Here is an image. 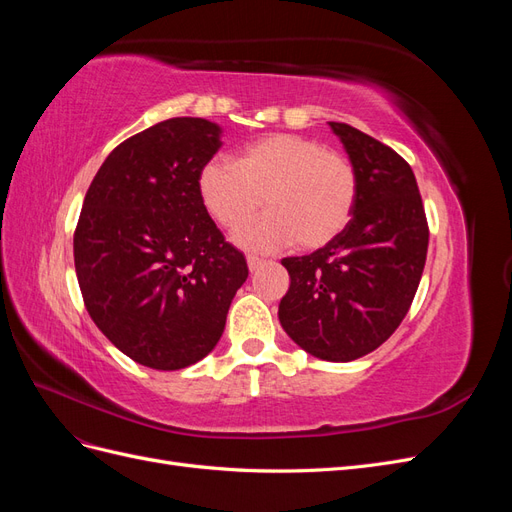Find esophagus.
Instances as JSON below:
<instances>
[{
    "mask_svg": "<svg viewBox=\"0 0 512 512\" xmlns=\"http://www.w3.org/2000/svg\"><path fill=\"white\" fill-rule=\"evenodd\" d=\"M267 260H262L258 256H247V267H250V271H258L262 265H265Z\"/></svg>",
    "mask_w": 512,
    "mask_h": 512,
    "instance_id": "obj_1",
    "label": "esophagus"
}]
</instances>
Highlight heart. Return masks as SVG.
<instances>
[{
  "instance_id": "b5f03b06",
  "label": "heart",
  "mask_w": 512,
  "mask_h": 512,
  "mask_svg": "<svg viewBox=\"0 0 512 512\" xmlns=\"http://www.w3.org/2000/svg\"><path fill=\"white\" fill-rule=\"evenodd\" d=\"M198 194L213 222L226 230L242 226L266 200V218L235 235L245 250L275 252L292 241L301 250H318L348 226L359 177L346 156L316 138L269 134L243 147L235 164L207 162Z\"/></svg>"
}]
</instances>
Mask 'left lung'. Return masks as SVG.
Wrapping results in <instances>:
<instances>
[{"instance_id":"8db88e82","label":"left lung","mask_w":512,"mask_h":512,"mask_svg":"<svg viewBox=\"0 0 512 512\" xmlns=\"http://www.w3.org/2000/svg\"><path fill=\"white\" fill-rule=\"evenodd\" d=\"M329 126L356 170L359 196L331 243L282 260L290 288L277 316L305 352L348 363L382 346L406 318L425 269L429 226L410 164L348 123Z\"/></svg>"}]
</instances>
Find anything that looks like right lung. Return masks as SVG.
<instances>
[{
	"mask_svg": "<svg viewBox=\"0 0 512 512\" xmlns=\"http://www.w3.org/2000/svg\"><path fill=\"white\" fill-rule=\"evenodd\" d=\"M222 128L173 117L117 145L91 181L74 267L96 327L132 361L175 371L220 342L245 256L209 218L198 175Z\"/></svg>",
	"mask_w": 512,
	"mask_h": 512,
	"instance_id": "right-lung-1",
	"label": "right lung"
}]
</instances>
